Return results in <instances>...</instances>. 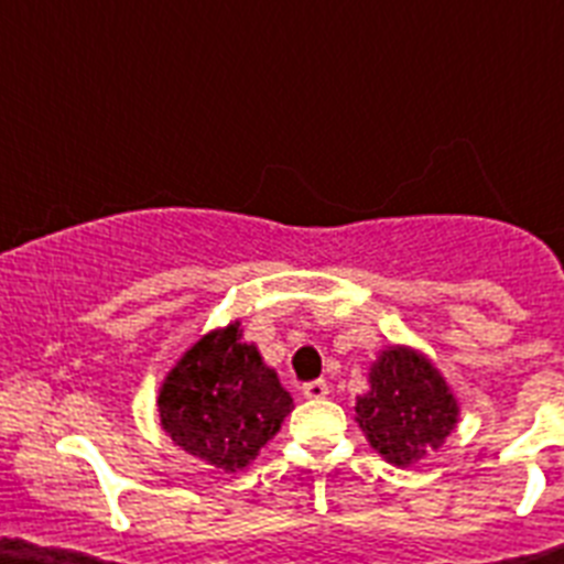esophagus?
Here are the masks:
<instances>
[{"instance_id":"obj_1","label":"esophagus","mask_w":564,"mask_h":564,"mask_svg":"<svg viewBox=\"0 0 564 564\" xmlns=\"http://www.w3.org/2000/svg\"><path fill=\"white\" fill-rule=\"evenodd\" d=\"M327 383L325 381H307L302 383V395L307 398V401H322V398H327Z\"/></svg>"}]
</instances>
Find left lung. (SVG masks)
I'll list each match as a JSON object with an SVG mask.
<instances>
[{"instance_id": "1", "label": "left lung", "mask_w": 564, "mask_h": 564, "mask_svg": "<svg viewBox=\"0 0 564 564\" xmlns=\"http://www.w3.org/2000/svg\"><path fill=\"white\" fill-rule=\"evenodd\" d=\"M455 395L432 361L410 347H390L370 370V392L356 401V421L383 460L410 466L441 449L457 423Z\"/></svg>"}]
</instances>
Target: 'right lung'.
Returning <instances> with one entry per match:
<instances>
[{
	"mask_svg": "<svg viewBox=\"0 0 564 564\" xmlns=\"http://www.w3.org/2000/svg\"><path fill=\"white\" fill-rule=\"evenodd\" d=\"M158 406L163 430L181 449L237 471L276 435L293 398L234 322L203 336L174 364Z\"/></svg>",
	"mask_w": 564,
	"mask_h": 564,
	"instance_id": "obj_1",
	"label": "right lung"
}]
</instances>
